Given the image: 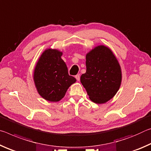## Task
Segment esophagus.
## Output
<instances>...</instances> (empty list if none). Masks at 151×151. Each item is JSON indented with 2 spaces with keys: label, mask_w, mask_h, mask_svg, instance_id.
Listing matches in <instances>:
<instances>
[{
  "label": "esophagus",
  "mask_w": 151,
  "mask_h": 151,
  "mask_svg": "<svg viewBox=\"0 0 151 151\" xmlns=\"http://www.w3.org/2000/svg\"><path fill=\"white\" fill-rule=\"evenodd\" d=\"M76 80H77L78 81H80V74H78V75H76Z\"/></svg>",
  "instance_id": "34e87169"
}]
</instances>
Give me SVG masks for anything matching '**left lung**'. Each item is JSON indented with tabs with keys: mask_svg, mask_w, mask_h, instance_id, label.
I'll use <instances>...</instances> for the list:
<instances>
[{
	"mask_svg": "<svg viewBox=\"0 0 151 151\" xmlns=\"http://www.w3.org/2000/svg\"><path fill=\"white\" fill-rule=\"evenodd\" d=\"M86 72L80 81L89 98L96 104L112 98L122 81L119 63L112 51L104 45L96 47L86 55Z\"/></svg>",
	"mask_w": 151,
	"mask_h": 151,
	"instance_id": "1",
	"label": "left lung"
}]
</instances>
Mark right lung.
<instances>
[{"instance_id": "1", "label": "right lung", "mask_w": 151, "mask_h": 151, "mask_svg": "<svg viewBox=\"0 0 151 151\" xmlns=\"http://www.w3.org/2000/svg\"><path fill=\"white\" fill-rule=\"evenodd\" d=\"M61 55L62 52L56 49H46L34 70L33 78L38 93L50 102L61 100L69 87L76 81L75 78L68 74Z\"/></svg>"}]
</instances>
